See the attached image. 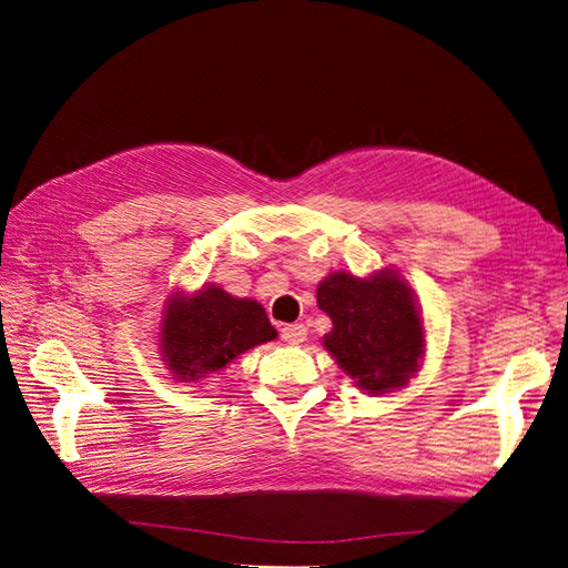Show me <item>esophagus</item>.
Masks as SVG:
<instances>
[{
	"label": "esophagus",
	"instance_id": "obj_1",
	"mask_svg": "<svg viewBox=\"0 0 568 568\" xmlns=\"http://www.w3.org/2000/svg\"><path fill=\"white\" fill-rule=\"evenodd\" d=\"M307 336V326L305 324H286L282 326V338L286 343H291V346H298V343H303Z\"/></svg>",
	"mask_w": 568,
	"mask_h": 568
}]
</instances>
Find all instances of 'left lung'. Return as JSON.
Instances as JSON below:
<instances>
[{"label": "left lung", "mask_w": 568, "mask_h": 568, "mask_svg": "<svg viewBox=\"0 0 568 568\" xmlns=\"http://www.w3.org/2000/svg\"><path fill=\"white\" fill-rule=\"evenodd\" d=\"M317 305L334 324L324 348L357 388L382 395L415 376L424 357V322L398 272L382 270L365 280L332 272L317 286Z\"/></svg>", "instance_id": "left-lung-1"}]
</instances>
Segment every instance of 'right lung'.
I'll return each mask as SVG.
<instances>
[{
    "instance_id": "1",
    "label": "right lung",
    "mask_w": 568,
    "mask_h": 568,
    "mask_svg": "<svg viewBox=\"0 0 568 568\" xmlns=\"http://www.w3.org/2000/svg\"><path fill=\"white\" fill-rule=\"evenodd\" d=\"M159 334L163 363L178 382L189 384L277 338L261 303L234 298L220 286H203L192 296L178 291L165 305Z\"/></svg>"
}]
</instances>
